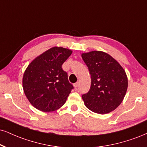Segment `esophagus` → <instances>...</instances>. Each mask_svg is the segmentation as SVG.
I'll use <instances>...</instances> for the list:
<instances>
[{
    "mask_svg": "<svg viewBox=\"0 0 147 147\" xmlns=\"http://www.w3.org/2000/svg\"><path fill=\"white\" fill-rule=\"evenodd\" d=\"M74 87H75V88H76L78 86V82H76V83H74Z\"/></svg>",
    "mask_w": 147,
    "mask_h": 147,
    "instance_id": "1",
    "label": "esophagus"
}]
</instances>
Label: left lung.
Wrapping results in <instances>:
<instances>
[{
	"mask_svg": "<svg viewBox=\"0 0 147 147\" xmlns=\"http://www.w3.org/2000/svg\"><path fill=\"white\" fill-rule=\"evenodd\" d=\"M89 70L91 84L82 97L85 106L92 112L107 114L122 102L127 89V78L120 64L111 56L101 51L82 54Z\"/></svg>",
	"mask_w": 147,
	"mask_h": 147,
	"instance_id": "obj_1",
	"label": "left lung"
}]
</instances>
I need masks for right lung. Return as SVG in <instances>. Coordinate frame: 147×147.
Returning <instances> with one entry per match:
<instances>
[{
	"label": "right lung",
	"mask_w": 147,
	"mask_h": 147,
	"mask_svg": "<svg viewBox=\"0 0 147 147\" xmlns=\"http://www.w3.org/2000/svg\"><path fill=\"white\" fill-rule=\"evenodd\" d=\"M72 51L61 47L49 49L30 63L23 76L24 91L30 103L43 112L63 106L74 88L62 65Z\"/></svg>",
	"instance_id": "right-lung-1"
}]
</instances>
